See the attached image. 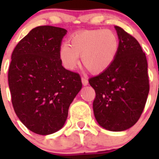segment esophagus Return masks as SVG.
I'll list each match as a JSON object with an SVG mask.
<instances>
[{"label":"esophagus","instance_id":"1","mask_svg":"<svg viewBox=\"0 0 159 159\" xmlns=\"http://www.w3.org/2000/svg\"><path fill=\"white\" fill-rule=\"evenodd\" d=\"M82 83H83V84H84V86H86V85H88V79L85 78V77H82Z\"/></svg>","mask_w":159,"mask_h":159}]
</instances>
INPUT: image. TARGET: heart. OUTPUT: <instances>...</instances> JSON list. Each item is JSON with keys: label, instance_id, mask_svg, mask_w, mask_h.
Instances as JSON below:
<instances>
[{"label": "heart", "instance_id": "1", "mask_svg": "<svg viewBox=\"0 0 159 159\" xmlns=\"http://www.w3.org/2000/svg\"><path fill=\"white\" fill-rule=\"evenodd\" d=\"M70 44L63 43L60 59L63 65L72 70L80 63L92 74H99L110 67L119 50V39L109 29L85 30L73 35Z\"/></svg>", "mask_w": 159, "mask_h": 159}]
</instances>
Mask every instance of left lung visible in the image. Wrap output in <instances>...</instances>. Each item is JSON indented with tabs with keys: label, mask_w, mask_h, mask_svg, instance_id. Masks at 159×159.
I'll use <instances>...</instances> for the list:
<instances>
[{
	"label": "left lung",
	"mask_w": 159,
	"mask_h": 159,
	"mask_svg": "<svg viewBox=\"0 0 159 159\" xmlns=\"http://www.w3.org/2000/svg\"><path fill=\"white\" fill-rule=\"evenodd\" d=\"M119 50L107 69L89 79L95 92L93 111L101 127L122 131L134 126L145 107L150 90L147 60L139 43L116 26Z\"/></svg>",
	"instance_id": "8db88e82"
}]
</instances>
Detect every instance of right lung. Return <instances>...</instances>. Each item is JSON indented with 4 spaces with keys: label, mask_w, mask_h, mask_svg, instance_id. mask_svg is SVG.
Listing matches in <instances>:
<instances>
[{
    "label": "right lung",
    "mask_w": 159,
    "mask_h": 159,
    "mask_svg": "<svg viewBox=\"0 0 159 159\" xmlns=\"http://www.w3.org/2000/svg\"><path fill=\"white\" fill-rule=\"evenodd\" d=\"M66 33L49 25L35 28L11 57L8 80L15 113L29 130L41 135L62 128L82 88L80 75L65 69L59 56Z\"/></svg>",
    "instance_id": "1"
}]
</instances>
